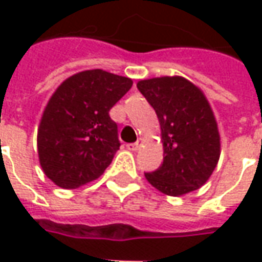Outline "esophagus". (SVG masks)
I'll use <instances>...</instances> for the list:
<instances>
[{
    "label": "esophagus",
    "instance_id": "34e87169",
    "mask_svg": "<svg viewBox=\"0 0 262 262\" xmlns=\"http://www.w3.org/2000/svg\"><path fill=\"white\" fill-rule=\"evenodd\" d=\"M142 146V140H137L136 143H129L127 144V149L129 150H139Z\"/></svg>",
    "mask_w": 262,
    "mask_h": 262
}]
</instances>
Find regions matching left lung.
Instances as JSON below:
<instances>
[{"label": "left lung", "mask_w": 262, "mask_h": 262, "mask_svg": "<svg viewBox=\"0 0 262 262\" xmlns=\"http://www.w3.org/2000/svg\"><path fill=\"white\" fill-rule=\"evenodd\" d=\"M137 89L155 109L162 129V166L144 177L173 197L200 188L220 159V133L204 93L182 76L139 80Z\"/></svg>", "instance_id": "obj_1"}]
</instances>
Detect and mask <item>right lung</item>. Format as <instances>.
I'll return each instance as SVG.
<instances>
[{
  "label": "right lung",
  "mask_w": 262,
  "mask_h": 262,
  "mask_svg": "<svg viewBox=\"0 0 262 262\" xmlns=\"http://www.w3.org/2000/svg\"><path fill=\"white\" fill-rule=\"evenodd\" d=\"M132 85L129 78L92 69L55 91L38 127V156L56 186L78 188L103 174L120 146L109 111Z\"/></svg>",
  "instance_id": "1"
}]
</instances>
